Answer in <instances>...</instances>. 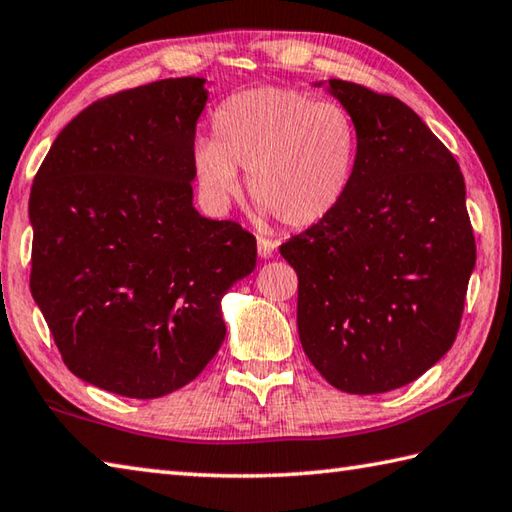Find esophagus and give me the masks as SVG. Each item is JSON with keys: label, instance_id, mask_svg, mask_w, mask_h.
Segmentation results:
<instances>
[{"label": "esophagus", "instance_id": "esophagus-1", "mask_svg": "<svg viewBox=\"0 0 512 512\" xmlns=\"http://www.w3.org/2000/svg\"><path fill=\"white\" fill-rule=\"evenodd\" d=\"M275 248H277V244L273 242V239H266V237H257V253H259V257H262V259H268V257H273V253H275Z\"/></svg>", "mask_w": 512, "mask_h": 512}]
</instances>
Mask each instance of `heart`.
<instances>
[{"label": "heart", "instance_id": "1", "mask_svg": "<svg viewBox=\"0 0 512 512\" xmlns=\"http://www.w3.org/2000/svg\"><path fill=\"white\" fill-rule=\"evenodd\" d=\"M213 128L215 139L199 137L193 148L199 188L213 204L237 197L244 168L262 213L302 228L342 202L353 179L359 133L335 102L293 88H250L217 108Z\"/></svg>", "mask_w": 512, "mask_h": 512}]
</instances>
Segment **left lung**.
<instances>
[{
	"label": "left lung",
	"instance_id": "8db88e82",
	"mask_svg": "<svg viewBox=\"0 0 512 512\" xmlns=\"http://www.w3.org/2000/svg\"><path fill=\"white\" fill-rule=\"evenodd\" d=\"M328 90L359 133L353 179L279 253L299 279V339L319 375L344 393H388L457 337L477 259L466 184L453 153L397 97L342 79Z\"/></svg>",
	"mask_w": 512,
	"mask_h": 512
}]
</instances>
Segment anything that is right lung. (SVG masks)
Instances as JSON below:
<instances>
[{"mask_svg": "<svg viewBox=\"0 0 512 512\" xmlns=\"http://www.w3.org/2000/svg\"><path fill=\"white\" fill-rule=\"evenodd\" d=\"M202 77L84 108L30 190V293L64 364L108 393L155 399L222 346V297L257 264L255 237L193 206Z\"/></svg>", "mask_w": 512, "mask_h": 512, "instance_id": "add662e5", "label": "right lung"}]
</instances>
